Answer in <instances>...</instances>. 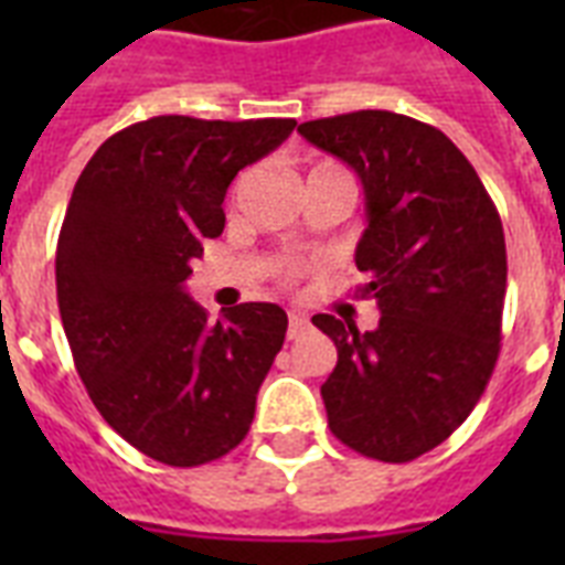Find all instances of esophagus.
Segmentation results:
<instances>
[{"label":"esophagus","mask_w":565,"mask_h":565,"mask_svg":"<svg viewBox=\"0 0 565 565\" xmlns=\"http://www.w3.org/2000/svg\"><path fill=\"white\" fill-rule=\"evenodd\" d=\"M308 317H305V313H296V310H292L290 313V328H287V337H290V340H296V337H301L305 334V331H308Z\"/></svg>","instance_id":"esophagus-1"}]
</instances>
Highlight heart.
<instances>
[{"mask_svg":"<svg viewBox=\"0 0 565 565\" xmlns=\"http://www.w3.org/2000/svg\"><path fill=\"white\" fill-rule=\"evenodd\" d=\"M319 167H328V163H319ZM313 170H317V167H313Z\"/></svg>","mask_w":565,"mask_h":565,"instance_id":"obj_1","label":"heart"}]
</instances>
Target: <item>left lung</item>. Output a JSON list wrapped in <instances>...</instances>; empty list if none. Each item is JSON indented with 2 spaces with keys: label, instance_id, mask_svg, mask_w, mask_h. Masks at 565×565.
<instances>
[{
  "label": "left lung",
  "instance_id": "left-lung-1",
  "mask_svg": "<svg viewBox=\"0 0 565 565\" xmlns=\"http://www.w3.org/2000/svg\"><path fill=\"white\" fill-rule=\"evenodd\" d=\"M299 135L358 172L366 231L354 264L377 328L317 313L337 366L322 384L328 428L384 463L448 439L499 361L508 290L504 231L466 154L439 128L393 110L301 122Z\"/></svg>",
  "mask_w": 565,
  "mask_h": 565
}]
</instances>
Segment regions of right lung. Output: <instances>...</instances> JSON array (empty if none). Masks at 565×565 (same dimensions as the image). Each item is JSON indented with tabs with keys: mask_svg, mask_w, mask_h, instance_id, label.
<instances>
[{
	"mask_svg": "<svg viewBox=\"0 0 565 565\" xmlns=\"http://www.w3.org/2000/svg\"><path fill=\"white\" fill-rule=\"evenodd\" d=\"M292 128L152 117L108 137L75 181L55 255L61 322L102 419L158 463H211L252 428L287 313L246 301L211 322L184 281L225 228L234 175Z\"/></svg>",
	"mask_w": 565,
	"mask_h": 565,
	"instance_id": "right-lung-1",
	"label": "right lung"
}]
</instances>
